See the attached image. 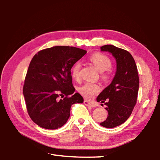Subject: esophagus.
Masks as SVG:
<instances>
[{
  "instance_id": "1",
  "label": "esophagus",
  "mask_w": 160,
  "mask_h": 160,
  "mask_svg": "<svg viewBox=\"0 0 160 160\" xmlns=\"http://www.w3.org/2000/svg\"><path fill=\"white\" fill-rule=\"evenodd\" d=\"M84 104H85V105H86V106H88L90 107H96V104H94V103L88 102V101H87V100H85V101H84Z\"/></svg>"
}]
</instances>
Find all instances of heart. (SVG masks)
Masks as SVG:
<instances>
[{"mask_svg":"<svg viewBox=\"0 0 160 160\" xmlns=\"http://www.w3.org/2000/svg\"><path fill=\"white\" fill-rule=\"evenodd\" d=\"M89 60L96 68L100 72V77L103 81H107L109 78V69L112 67V61L109 56L101 53H95L92 54ZM81 65L79 63H75L71 68V75L75 80H78L80 78ZM100 91L99 87L96 84L85 83L79 89L80 93L85 98L90 99Z\"/></svg>","mask_w":160,"mask_h":160,"instance_id":"obj_1","label":"heart"}]
</instances>
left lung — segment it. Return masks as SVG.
I'll return each mask as SVG.
<instances>
[{"mask_svg":"<svg viewBox=\"0 0 160 160\" xmlns=\"http://www.w3.org/2000/svg\"><path fill=\"white\" fill-rule=\"evenodd\" d=\"M100 48L109 51L116 61V72L112 83L97 98V102L107 105L108 112L107 119L100 125L111 128L123 123L131 116L137 102L139 77L134 58L128 51L113 45Z\"/></svg>","mask_w":160,"mask_h":160,"instance_id":"left-lung-1","label":"left lung"}]
</instances>
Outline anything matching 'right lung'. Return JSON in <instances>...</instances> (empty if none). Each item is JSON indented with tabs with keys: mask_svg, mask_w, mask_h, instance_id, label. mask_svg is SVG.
<instances>
[{
	"mask_svg": "<svg viewBox=\"0 0 160 160\" xmlns=\"http://www.w3.org/2000/svg\"><path fill=\"white\" fill-rule=\"evenodd\" d=\"M87 53L73 47H53L35 54L29 63L23 94L29 117L46 129H57L70 117L73 104L82 103L74 93L72 67Z\"/></svg>",
	"mask_w": 160,
	"mask_h": 160,
	"instance_id": "1",
	"label": "right lung"
}]
</instances>
